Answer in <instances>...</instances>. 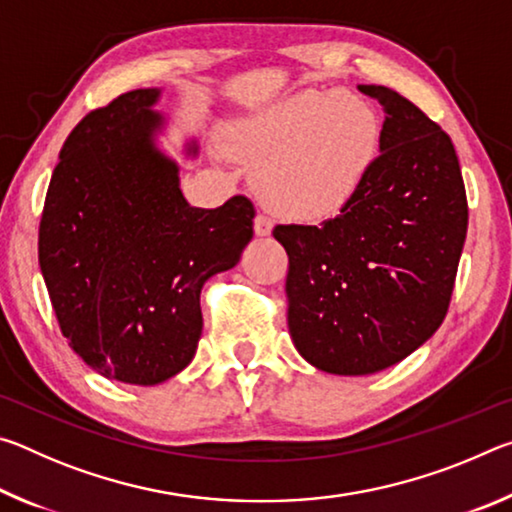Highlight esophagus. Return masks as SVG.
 <instances>
[{
    "mask_svg": "<svg viewBox=\"0 0 512 512\" xmlns=\"http://www.w3.org/2000/svg\"><path fill=\"white\" fill-rule=\"evenodd\" d=\"M273 232V221L264 214L255 216V235L257 237H268Z\"/></svg>",
    "mask_w": 512,
    "mask_h": 512,
    "instance_id": "34e87169",
    "label": "esophagus"
}]
</instances>
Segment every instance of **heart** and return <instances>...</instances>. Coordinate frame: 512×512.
<instances>
[{"label": "heart", "mask_w": 512, "mask_h": 512, "mask_svg": "<svg viewBox=\"0 0 512 512\" xmlns=\"http://www.w3.org/2000/svg\"><path fill=\"white\" fill-rule=\"evenodd\" d=\"M232 140L257 169L264 207L311 223L339 214L366 185L381 149V117L357 94L302 90L241 119Z\"/></svg>", "instance_id": "b5f03b06"}]
</instances>
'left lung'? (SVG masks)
I'll use <instances>...</instances> for the list:
<instances>
[{"mask_svg": "<svg viewBox=\"0 0 512 512\" xmlns=\"http://www.w3.org/2000/svg\"><path fill=\"white\" fill-rule=\"evenodd\" d=\"M384 108L366 185L320 225H277L289 255L287 320L300 357L329 375H372L443 323L467 235L454 144L409 99L359 85Z\"/></svg>", "mask_w": 512, "mask_h": 512, "instance_id": "8db88e82", "label": "left lung"}]
</instances>
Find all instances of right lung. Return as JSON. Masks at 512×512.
<instances>
[{"instance_id": "obj_1", "label": "right lung", "mask_w": 512, "mask_h": 512, "mask_svg": "<svg viewBox=\"0 0 512 512\" xmlns=\"http://www.w3.org/2000/svg\"><path fill=\"white\" fill-rule=\"evenodd\" d=\"M162 90L92 110L60 149L40 219L38 259L60 332L106 379L155 386L192 363L201 289L237 266L255 207L232 196L192 207L180 167L158 146ZM196 158L198 144H185Z\"/></svg>"}]
</instances>
